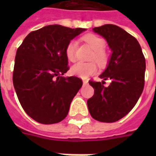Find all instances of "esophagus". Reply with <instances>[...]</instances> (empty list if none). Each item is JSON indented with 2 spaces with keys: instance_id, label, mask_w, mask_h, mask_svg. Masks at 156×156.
Listing matches in <instances>:
<instances>
[{
  "instance_id": "esophagus-1",
  "label": "esophagus",
  "mask_w": 156,
  "mask_h": 156,
  "mask_svg": "<svg viewBox=\"0 0 156 156\" xmlns=\"http://www.w3.org/2000/svg\"><path fill=\"white\" fill-rule=\"evenodd\" d=\"M83 85L88 84V80H83Z\"/></svg>"
}]
</instances>
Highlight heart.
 Wrapping results in <instances>:
<instances>
[{"label": "heart", "mask_w": 156, "mask_h": 156, "mask_svg": "<svg viewBox=\"0 0 156 156\" xmlns=\"http://www.w3.org/2000/svg\"><path fill=\"white\" fill-rule=\"evenodd\" d=\"M83 41L87 42L94 50V54L93 56V59L98 62L99 65H105L108 62V53L104 48L105 46V41L100 37L94 34H88L83 37ZM76 46L77 42L74 40H72L68 42V44L65 49V54L69 61L73 62L76 59ZM97 65L94 62H78L75 63L71 68V73L75 76L81 78H87L91 75L94 74L97 72Z\"/></svg>", "instance_id": "heart-1"}]
</instances>
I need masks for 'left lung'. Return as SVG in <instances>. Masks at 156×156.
I'll list each match as a JSON object with an SVG mask.
<instances>
[{"mask_svg":"<svg viewBox=\"0 0 156 156\" xmlns=\"http://www.w3.org/2000/svg\"><path fill=\"white\" fill-rule=\"evenodd\" d=\"M107 41L112 54L99 78L112 79L108 87L89 81L94 89L88 99V111L94 119L113 123L128 115L139 100L144 85L145 59L139 41L124 29L112 24L93 28Z\"/></svg>","mask_w":156,"mask_h":156,"instance_id":"obj_1","label":"left lung"}]
</instances>
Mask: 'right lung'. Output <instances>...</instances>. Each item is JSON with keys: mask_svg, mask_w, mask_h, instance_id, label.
Wrapping results in <instances>:
<instances>
[{"mask_svg": "<svg viewBox=\"0 0 156 156\" xmlns=\"http://www.w3.org/2000/svg\"><path fill=\"white\" fill-rule=\"evenodd\" d=\"M84 31L46 26L30 32L17 49L13 85L23 109L37 122L56 124L68 115L83 82L78 77L62 76L69 68L65 49Z\"/></svg>", "mask_w": 156, "mask_h": 156, "instance_id": "right-lung-1", "label": "right lung"}]
</instances>
